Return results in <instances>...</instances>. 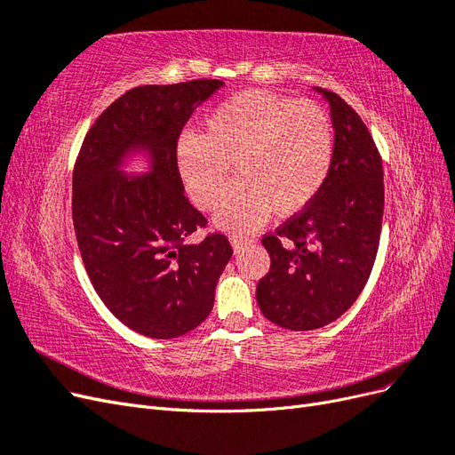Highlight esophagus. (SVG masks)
<instances>
[{
  "label": "esophagus",
  "mask_w": 455,
  "mask_h": 455,
  "mask_svg": "<svg viewBox=\"0 0 455 455\" xmlns=\"http://www.w3.org/2000/svg\"><path fill=\"white\" fill-rule=\"evenodd\" d=\"M229 241H231V246H233V249H235V251H239V249H243V246L252 243L251 237H243V235H231Z\"/></svg>",
  "instance_id": "1"
}]
</instances>
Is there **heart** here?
<instances>
[{"label":"heart","mask_w":455,"mask_h":455,"mask_svg":"<svg viewBox=\"0 0 455 455\" xmlns=\"http://www.w3.org/2000/svg\"><path fill=\"white\" fill-rule=\"evenodd\" d=\"M334 159V129L326 109L264 89L229 96L204 119V134L176 142L178 176L197 206L212 211L233 162L240 180L220 202L228 229H254L271 212L292 216L319 194Z\"/></svg>","instance_id":"1"}]
</instances>
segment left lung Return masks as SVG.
<instances>
[{
	"label": "left lung",
	"instance_id": "8db88e82",
	"mask_svg": "<svg viewBox=\"0 0 455 455\" xmlns=\"http://www.w3.org/2000/svg\"><path fill=\"white\" fill-rule=\"evenodd\" d=\"M334 125V159L321 191L298 214L261 237L271 266L256 286L266 319L315 330L346 313L374 267L383 220V167L361 116L323 91Z\"/></svg>",
	"mask_w": 455,
	"mask_h": 455
}]
</instances>
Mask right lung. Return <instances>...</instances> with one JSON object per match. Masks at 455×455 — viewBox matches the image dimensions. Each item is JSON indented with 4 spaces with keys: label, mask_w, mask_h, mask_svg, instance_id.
<instances>
[{
    "label": "right lung",
    "mask_w": 455,
    "mask_h": 455,
    "mask_svg": "<svg viewBox=\"0 0 455 455\" xmlns=\"http://www.w3.org/2000/svg\"><path fill=\"white\" fill-rule=\"evenodd\" d=\"M224 85L196 79L121 94L85 134L74 167L72 216L89 279L134 332L171 339L197 328L233 249L224 233L189 237L206 218L184 194L174 151L196 108ZM146 148L152 172L125 179L116 164Z\"/></svg>",
    "instance_id": "1"
}]
</instances>
